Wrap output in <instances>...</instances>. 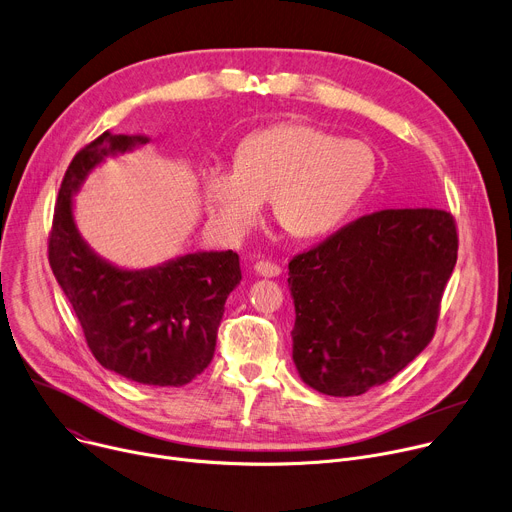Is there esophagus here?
Here are the masks:
<instances>
[{"label": "esophagus", "instance_id": "obj_1", "mask_svg": "<svg viewBox=\"0 0 512 512\" xmlns=\"http://www.w3.org/2000/svg\"><path fill=\"white\" fill-rule=\"evenodd\" d=\"M255 271L263 278H278L282 274V267L278 263H271V261H257Z\"/></svg>", "mask_w": 512, "mask_h": 512}]
</instances>
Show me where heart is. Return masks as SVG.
<instances>
[{"instance_id":"heart-1","label":"heart","mask_w":512,"mask_h":512,"mask_svg":"<svg viewBox=\"0 0 512 512\" xmlns=\"http://www.w3.org/2000/svg\"><path fill=\"white\" fill-rule=\"evenodd\" d=\"M374 177L377 156L368 144L288 123L247 135L234 168L203 170L201 191L210 222L230 241L257 224L265 199L282 230L311 241L346 224Z\"/></svg>"}]
</instances>
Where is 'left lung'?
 <instances>
[{"instance_id": "8db88e82", "label": "left lung", "mask_w": 512, "mask_h": 512, "mask_svg": "<svg viewBox=\"0 0 512 512\" xmlns=\"http://www.w3.org/2000/svg\"><path fill=\"white\" fill-rule=\"evenodd\" d=\"M457 263L445 210H383L288 263L292 360L323 395L352 397L393 379L434 335Z\"/></svg>"}]
</instances>
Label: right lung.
<instances>
[{
    "label": "right lung",
    "mask_w": 512,
    "mask_h": 512,
    "mask_svg": "<svg viewBox=\"0 0 512 512\" xmlns=\"http://www.w3.org/2000/svg\"><path fill=\"white\" fill-rule=\"evenodd\" d=\"M148 142L105 131L74 156L59 187L49 263L102 366L140 385L183 387L214 358L226 298L241 284L238 255L197 251L125 269L102 259L74 218V197L92 170Z\"/></svg>",
    "instance_id": "right-lung-1"
}]
</instances>
